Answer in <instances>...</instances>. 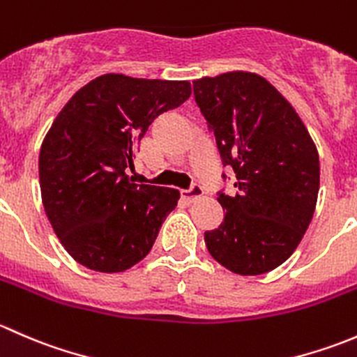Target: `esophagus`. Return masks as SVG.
Here are the masks:
<instances>
[{"label": "esophagus", "mask_w": 357, "mask_h": 357, "mask_svg": "<svg viewBox=\"0 0 357 357\" xmlns=\"http://www.w3.org/2000/svg\"><path fill=\"white\" fill-rule=\"evenodd\" d=\"M183 199H186L188 202H195L199 200L202 195H204V186L200 183H193L188 190H183L181 192Z\"/></svg>", "instance_id": "34e87169"}]
</instances>
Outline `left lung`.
<instances>
[{
  "instance_id": "obj_1",
  "label": "left lung",
  "mask_w": 357,
  "mask_h": 357,
  "mask_svg": "<svg viewBox=\"0 0 357 357\" xmlns=\"http://www.w3.org/2000/svg\"><path fill=\"white\" fill-rule=\"evenodd\" d=\"M193 98L222 165L236 174L235 195L218 192L226 214L205 231L208 254L236 275L271 271L294 254L314 214L318 150L297 112L261 75L199 79Z\"/></svg>"
}]
</instances>
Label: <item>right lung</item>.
Segmentation results:
<instances>
[{
  "label": "right lung",
  "mask_w": 357,
  "mask_h": 357,
  "mask_svg": "<svg viewBox=\"0 0 357 357\" xmlns=\"http://www.w3.org/2000/svg\"><path fill=\"white\" fill-rule=\"evenodd\" d=\"M192 95L188 81L105 74L79 89L43 142L39 183L46 215L66 250L100 273L142 261L179 192L128 176L153 119Z\"/></svg>",
  "instance_id": "add662e5"
}]
</instances>
